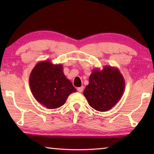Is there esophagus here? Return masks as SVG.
<instances>
[{
  "label": "esophagus",
  "instance_id": "obj_1",
  "mask_svg": "<svg viewBox=\"0 0 154 154\" xmlns=\"http://www.w3.org/2000/svg\"><path fill=\"white\" fill-rule=\"evenodd\" d=\"M83 90V86L82 87H79V88H77V91L79 92H82Z\"/></svg>",
  "mask_w": 154,
  "mask_h": 154
}]
</instances>
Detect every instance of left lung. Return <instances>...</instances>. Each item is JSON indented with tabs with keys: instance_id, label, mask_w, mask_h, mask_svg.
I'll return each instance as SVG.
<instances>
[{
	"instance_id": "left-lung-1",
	"label": "left lung",
	"mask_w": 154,
	"mask_h": 154,
	"mask_svg": "<svg viewBox=\"0 0 154 154\" xmlns=\"http://www.w3.org/2000/svg\"><path fill=\"white\" fill-rule=\"evenodd\" d=\"M124 89L125 80L119 70L105 66L102 70H93L83 95L90 106L103 112L110 110L119 102Z\"/></svg>"
}]
</instances>
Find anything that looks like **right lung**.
I'll list each match as a JSON object with an SVG mask.
<instances>
[{"instance_id": "right-lung-1", "label": "right lung", "mask_w": 154, "mask_h": 154, "mask_svg": "<svg viewBox=\"0 0 154 154\" xmlns=\"http://www.w3.org/2000/svg\"><path fill=\"white\" fill-rule=\"evenodd\" d=\"M29 83L37 102L50 109L60 107L68 96L77 91L64 74L62 65L54 64L49 60L35 65L30 74Z\"/></svg>"}]
</instances>
